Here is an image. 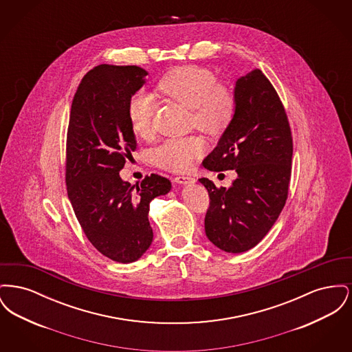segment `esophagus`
Here are the masks:
<instances>
[{
    "instance_id": "obj_1",
    "label": "esophagus",
    "mask_w": 352,
    "mask_h": 352,
    "mask_svg": "<svg viewBox=\"0 0 352 352\" xmlns=\"http://www.w3.org/2000/svg\"><path fill=\"white\" fill-rule=\"evenodd\" d=\"M175 182L181 184H194L195 178L190 175H179V177H175Z\"/></svg>"
}]
</instances>
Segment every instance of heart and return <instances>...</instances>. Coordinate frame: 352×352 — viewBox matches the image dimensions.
<instances>
[{"mask_svg": "<svg viewBox=\"0 0 352 352\" xmlns=\"http://www.w3.org/2000/svg\"><path fill=\"white\" fill-rule=\"evenodd\" d=\"M158 89L192 111V122L204 131H218L234 118L236 98L231 87L219 83L215 74L207 68L184 66L165 75ZM128 120L133 133L148 137L151 133L155 100L145 92H135L128 102ZM204 149L197 135L173 137L160 144L153 157L160 168L186 171Z\"/></svg>", "mask_w": 352, "mask_h": 352, "instance_id": "obj_1", "label": "heart"}]
</instances>
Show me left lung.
<instances>
[{
    "label": "left lung",
    "mask_w": 352,
    "mask_h": 352,
    "mask_svg": "<svg viewBox=\"0 0 352 352\" xmlns=\"http://www.w3.org/2000/svg\"><path fill=\"white\" fill-rule=\"evenodd\" d=\"M234 118L203 161L211 171L234 170L231 187L201 178L210 206L206 234L221 251L257 245L280 217L289 194L293 137L284 104L268 78L253 69L237 79Z\"/></svg>",
    "instance_id": "obj_1"
}]
</instances>
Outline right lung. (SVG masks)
Wrapping results in <instances>:
<instances>
[{
	"label": "right lung",
	"instance_id": "right-lung-1",
	"mask_svg": "<svg viewBox=\"0 0 352 352\" xmlns=\"http://www.w3.org/2000/svg\"><path fill=\"white\" fill-rule=\"evenodd\" d=\"M146 75L137 66L92 68L78 87L68 122V199L91 244L122 264L138 260L151 247L149 204L171 188L158 174L133 187L118 173L137 149L126 111Z\"/></svg>",
	"mask_w": 352,
	"mask_h": 352
}]
</instances>
